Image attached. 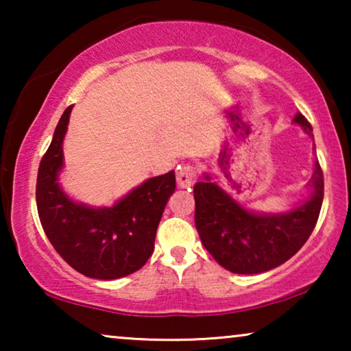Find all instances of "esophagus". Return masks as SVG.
Returning <instances> with one entry per match:
<instances>
[{
  "mask_svg": "<svg viewBox=\"0 0 351 351\" xmlns=\"http://www.w3.org/2000/svg\"><path fill=\"white\" fill-rule=\"evenodd\" d=\"M196 179H198V171L193 166H182L177 171V185L180 189H190V186H193Z\"/></svg>",
  "mask_w": 351,
  "mask_h": 351,
  "instance_id": "1",
  "label": "esophagus"
}]
</instances>
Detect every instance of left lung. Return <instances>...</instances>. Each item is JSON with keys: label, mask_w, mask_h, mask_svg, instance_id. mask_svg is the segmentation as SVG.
<instances>
[{"label": "left lung", "mask_w": 351, "mask_h": 351, "mask_svg": "<svg viewBox=\"0 0 351 351\" xmlns=\"http://www.w3.org/2000/svg\"><path fill=\"white\" fill-rule=\"evenodd\" d=\"M294 123L313 137L304 114L297 113ZM308 189V198L286 213H252L204 174V180L193 186L195 225L201 243L220 267L232 273L256 275L280 267L304 246L318 220L324 196L318 160Z\"/></svg>", "instance_id": "1"}]
</instances>
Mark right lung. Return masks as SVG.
Segmentation results:
<instances>
[{"label":"right lung","instance_id":"obj_1","mask_svg":"<svg viewBox=\"0 0 351 351\" xmlns=\"http://www.w3.org/2000/svg\"><path fill=\"white\" fill-rule=\"evenodd\" d=\"M70 113L71 107L62 114L38 169L36 206L43 230L59 256L81 275L95 280L128 276L153 254L162 210L176 190V174L152 177L110 208L71 199L59 184Z\"/></svg>","mask_w":351,"mask_h":351}]
</instances>
